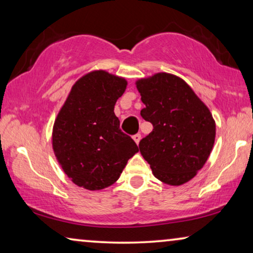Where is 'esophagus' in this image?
<instances>
[{"label": "esophagus", "instance_id": "1", "mask_svg": "<svg viewBox=\"0 0 253 253\" xmlns=\"http://www.w3.org/2000/svg\"><path fill=\"white\" fill-rule=\"evenodd\" d=\"M140 139H141V134H140V133H137V134H134V136H133V140L136 141V144H137V145L139 144Z\"/></svg>", "mask_w": 253, "mask_h": 253}]
</instances>
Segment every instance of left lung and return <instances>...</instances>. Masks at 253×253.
Segmentation results:
<instances>
[{"label": "left lung", "mask_w": 253, "mask_h": 253, "mask_svg": "<svg viewBox=\"0 0 253 253\" xmlns=\"http://www.w3.org/2000/svg\"><path fill=\"white\" fill-rule=\"evenodd\" d=\"M152 132L139 150L159 181L178 186L206 164L215 141V121L209 107L177 76L158 72L136 81Z\"/></svg>", "instance_id": "8db88e82"}]
</instances>
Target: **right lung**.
<instances>
[{"instance_id": "add662e5", "label": "right lung", "mask_w": 253, "mask_h": 253, "mask_svg": "<svg viewBox=\"0 0 253 253\" xmlns=\"http://www.w3.org/2000/svg\"><path fill=\"white\" fill-rule=\"evenodd\" d=\"M126 78L93 70L72 85L53 126L51 145L64 174L89 191L102 190L120 178L138 146L120 130L114 113L126 91Z\"/></svg>"}]
</instances>
